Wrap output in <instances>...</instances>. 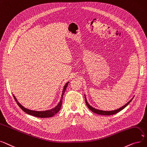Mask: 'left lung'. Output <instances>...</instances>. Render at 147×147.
I'll return each instance as SVG.
<instances>
[{
  "label": "left lung",
  "mask_w": 147,
  "mask_h": 147,
  "mask_svg": "<svg viewBox=\"0 0 147 147\" xmlns=\"http://www.w3.org/2000/svg\"><path fill=\"white\" fill-rule=\"evenodd\" d=\"M134 99V97L130 100L126 104H125L124 106H123L122 107L120 108L119 109H115V110H114V111H102V110H99V109H96L93 107H92L91 105H90L89 103H88V102L87 101V99H86V95H85V100H86V105L87 107L88 108V109H90L91 111H92L93 113H96V114H99V115H114L117 113H118V112L121 111V110H123L124 108L126 107L130 103V102L131 101V100Z\"/></svg>",
  "instance_id": "left-lung-1"
}]
</instances>
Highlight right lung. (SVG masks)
<instances>
[{"label":"right lung","mask_w":147,"mask_h":147,"mask_svg":"<svg viewBox=\"0 0 147 147\" xmlns=\"http://www.w3.org/2000/svg\"><path fill=\"white\" fill-rule=\"evenodd\" d=\"M69 82H67L66 84L65 85L62 91V94H61V99L60 100L59 103H58L57 105L55 107V108L51 109H49V110H47V111H33V110H30L29 109H27L26 108H24L23 106H22L17 100V99H16V97H15V96L12 94L13 96V98H14L15 100L16 101L18 105L20 107V108L22 109L24 112H25L26 113L36 117H39V118H49V117H53L54 115L56 114L60 110V108L61 107V104H62V100H63V94L65 92V90L67 87V85Z\"/></svg>","instance_id":"add662e5"}]
</instances>
